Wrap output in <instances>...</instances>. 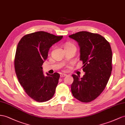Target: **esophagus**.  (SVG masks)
<instances>
[{"label": "esophagus", "mask_w": 125, "mask_h": 125, "mask_svg": "<svg viewBox=\"0 0 125 125\" xmlns=\"http://www.w3.org/2000/svg\"><path fill=\"white\" fill-rule=\"evenodd\" d=\"M67 75L66 74H64V73H61L60 74V77H64V76H66Z\"/></svg>", "instance_id": "obj_1"}]
</instances>
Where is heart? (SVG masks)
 I'll use <instances>...</instances> for the list:
<instances>
[{
    "mask_svg": "<svg viewBox=\"0 0 125 125\" xmlns=\"http://www.w3.org/2000/svg\"><path fill=\"white\" fill-rule=\"evenodd\" d=\"M75 47V46L73 45V44L71 43H67L65 44V47L64 48H67V47Z\"/></svg>",
    "mask_w": 125,
    "mask_h": 125,
    "instance_id": "b5f03b06",
    "label": "heart"
}]
</instances>
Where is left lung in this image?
<instances>
[{
  "label": "left lung",
  "mask_w": 125,
  "mask_h": 125,
  "mask_svg": "<svg viewBox=\"0 0 125 125\" xmlns=\"http://www.w3.org/2000/svg\"><path fill=\"white\" fill-rule=\"evenodd\" d=\"M77 42L83 62L82 78L72 74V94L83 102L94 100L104 91L112 71V51L109 43L101 35L86 31L69 35Z\"/></svg>",
  "instance_id": "8db88e82"
}]
</instances>
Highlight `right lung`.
I'll return each mask as SVG.
<instances>
[{
  "instance_id": "add662e5",
  "label": "right lung",
  "mask_w": 125,
  "mask_h": 125,
  "mask_svg": "<svg viewBox=\"0 0 125 125\" xmlns=\"http://www.w3.org/2000/svg\"><path fill=\"white\" fill-rule=\"evenodd\" d=\"M62 38L40 31L25 35L17 45L14 61L16 74L26 93L37 102L49 100L55 94L60 74L46 73L45 76L42 66L50 47Z\"/></svg>"
}]
</instances>
